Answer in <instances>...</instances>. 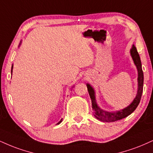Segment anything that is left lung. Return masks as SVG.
I'll return each instance as SVG.
<instances>
[{"mask_svg": "<svg viewBox=\"0 0 153 153\" xmlns=\"http://www.w3.org/2000/svg\"><path fill=\"white\" fill-rule=\"evenodd\" d=\"M130 53H131L132 58L133 59L135 65L137 66V71H138V91H137V95L136 97L132 101V102L129 106L127 107L126 108L122 110L117 112H107L105 110L100 109L98 106L97 105L95 102V92L93 88L90 85H87L88 93H89L90 97H91L92 101V108L93 110V115L99 120L102 121L105 123H111L117 121L119 120L125 118L127 116L130 115L132 112L135 110L137 107L138 106L140 101L142 93L143 91V81H144V76H143V71L142 70V64L140 61V56L137 53V48L135 46V45H132L131 50H130Z\"/></svg>", "mask_w": 153, "mask_h": 153, "instance_id": "obj_1", "label": "left lung"}]
</instances>
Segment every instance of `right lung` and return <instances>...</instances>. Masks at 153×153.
Returning <instances> with one entry per match:
<instances>
[{
	"instance_id": "obj_1",
	"label": "right lung",
	"mask_w": 153,
	"mask_h": 153,
	"mask_svg": "<svg viewBox=\"0 0 153 153\" xmlns=\"http://www.w3.org/2000/svg\"><path fill=\"white\" fill-rule=\"evenodd\" d=\"M12 68H13V67H12ZM11 72H12V71H11ZM61 122H62V119L60 120V122H59V123H58V124H59V123H61Z\"/></svg>"
}]
</instances>
